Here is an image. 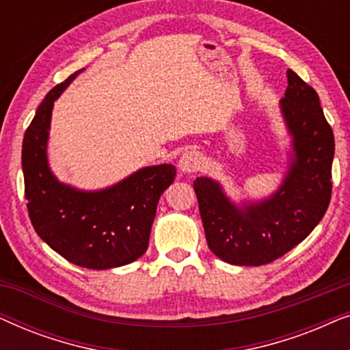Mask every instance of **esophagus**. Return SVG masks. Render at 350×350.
<instances>
[{
    "instance_id": "obj_1",
    "label": "esophagus",
    "mask_w": 350,
    "mask_h": 350,
    "mask_svg": "<svg viewBox=\"0 0 350 350\" xmlns=\"http://www.w3.org/2000/svg\"><path fill=\"white\" fill-rule=\"evenodd\" d=\"M200 165H202V157L194 150L183 152L178 161V169L185 174H193V172L200 169Z\"/></svg>"
}]
</instances>
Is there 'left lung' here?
I'll return each mask as SVG.
<instances>
[{
  "instance_id": "obj_1",
  "label": "left lung",
  "mask_w": 350,
  "mask_h": 350,
  "mask_svg": "<svg viewBox=\"0 0 350 350\" xmlns=\"http://www.w3.org/2000/svg\"><path fill=\"white\" fill-rule=\"evenodd\" d=\"M286 78L280 113L291 151L279 189L236 204L217 180H194L208 248L229 265L261 266L284 256L314 231L332 199L333 131L317 92L295 71Z\"/></svg>"
}]
</instances>
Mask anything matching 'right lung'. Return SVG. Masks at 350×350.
Listing matches in <instances>:
<instances>
[{"label":"right lung","mask_w":350,"mask_h":350,"mask_svg":"<svg viewBox=\"0 0 350 350\" xmlns=\"http://www.w3.org/2000/svg\"><path fill=\"white\" fill-rule=\"evenodd\" d=\"M83 70L55 85L38 107L22 145L27 208L38 236L76 266L111 269L146 252L162 193L174 183L172 164L143 167L105 189L62 183L47 162L54 102Z\"/></svg>","instance_id":"obj_1"}]
</instances>
